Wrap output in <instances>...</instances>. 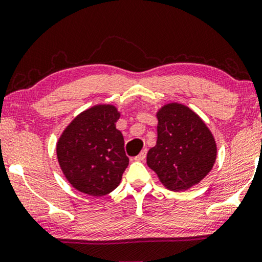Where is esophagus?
Returning a JSON list of instances; mask_svg holds the SVG:
<instances>
[{
    "instance_id": "obj_1",
    "label": "esophagus",
    "mask_w": 262,
    "mask_h": 262,
    "mask_svg": "<svg viewBox=\"0 0 262 262\" xmlns=\"http://www.w3.org/2000/svg\"><path fill=\"white\" fill-rule=\"evenodd\" d=\"M145 157H146V149L142 150L141 154H139L138 156L135 157V161H138V162H142V161L145 160Z\"/></svg>"
}]
</instances>
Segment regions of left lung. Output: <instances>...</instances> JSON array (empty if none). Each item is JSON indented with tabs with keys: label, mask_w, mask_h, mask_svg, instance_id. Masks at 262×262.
Returning <instances> with one entry per match:
<instances>
[{
	"label": "left lung",
	"mask_w": 262,
	"mask_h": 262,
	"mask_svg": "<svg viewBox=\"0 0 262 262\" xmlns=\"http://www.w3.org/2000/svg\"><path fill=\"white\" fill-rule=\"evenodd\" d=\"M157 117L156 145L148 151L146 164L164 187L174 192L199 184L212 169L217 144L210 128L189 107L170 102Z\"/></svg>",
	"instance_id": "obj_1"
}]
</instances>
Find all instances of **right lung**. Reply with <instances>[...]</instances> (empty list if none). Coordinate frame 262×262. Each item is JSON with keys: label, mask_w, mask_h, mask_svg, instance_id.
I'll return each instance as SVG.
<instances>
[{"label": "right lung", "mask_w": 262, "mask_h": 262, "mask_svg": "<svg viewBox=\"0 0 262 262\" xmlns=\"http://www.w3.org/2000/svg\"><path fill=\"white\" fill-rule=\"evenodd\" d=\"M119 117L116 106L95 105L78 114L60 135L57 159L77 191L101 196L119 186L128 166L124 137L116 127Z\"/></svg>", "instance_id": "add662e5"}]
</instances>
